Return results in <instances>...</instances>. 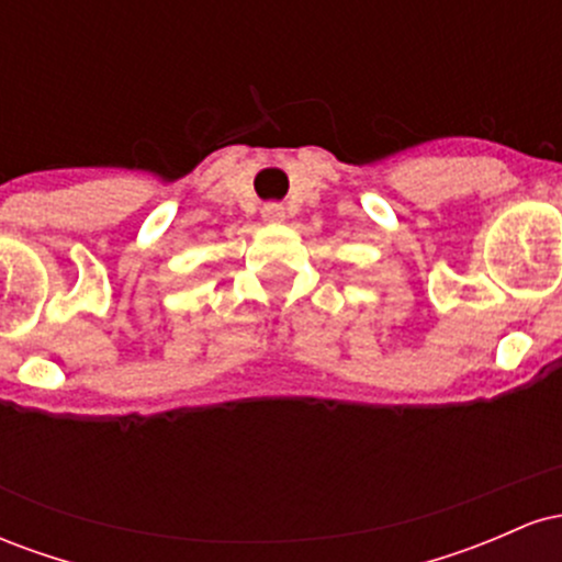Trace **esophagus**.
Wrapping results in <instances>:
<instances>
[{"label": "esophagus", "instance_id": "esophagus-1", "mask_svg": "<svg viewBox=\"0 0 562 562\" xmlns=\"http://www.w3.org/2000/svg\"><path fill=\"white\" fill-rule=\"evenodd\" d=\"M261 218L267 224H282V222H285V205H282V203H267L261 209Z\"/></svg>", "mask_w": 562, "mask_h": 562}]
</instances>
